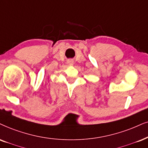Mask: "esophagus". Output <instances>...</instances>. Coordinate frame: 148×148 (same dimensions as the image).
<instances>
[{
	"mask_svg": "<svg viewBox=\"0 0 148 148\" xmlns=\"http://www.w3.org/2000/svg\"><path fill=\"white\" fill-rule=\"evenodd\" d=\"M68 63L69 65H73V64H74V61H73V60H68Z\"/></svg>",
	"mask_w": 148,
	"mask_h": 148,
	"instance_id": "esophagus-1",
	"label": "esophagus"
}]
</instances>
